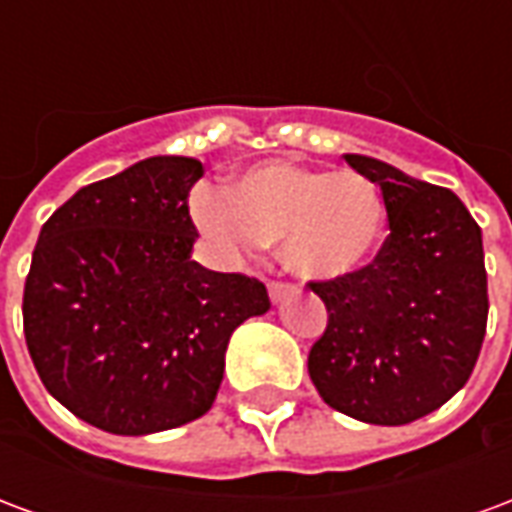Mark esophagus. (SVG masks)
<instances>
[{"mask_svg":"<svg viewBox=\"0 0 512 512\" xmlns=\"http://www.w3.org/2000/svg\"><path fill=\"white\" fill-rule=\"evenodd\" d=\"M290 293H293V288L285 285V282H268V296H271L274 304H279V301L285 299V296H290Z\"/></svg>","mask_w":512,"mask_h":512,"instance_id":"1","label":"esophagus"}]
</instances>
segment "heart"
I'll list each match as a JSON object with an SVG mask.
<instances>
[{
	"label": "heart",
	"mask_w": 512,
	"mask_h": 512,
	"mask_svg": "<svg viewBox=\"0 0 512 512\" xmlns=\"http://www.w3.org/2000/svg\"><path fill=\"white\" fill-rule=\"evenodd\" d=\"M191 216L227 260L279 244L282 266L310 282L354 277L386 233L384 194L367 175L296 161H263L235 175L227 194H194Z\"/></svg>",
	"instance_id": "obj_1"
}]
</instances>
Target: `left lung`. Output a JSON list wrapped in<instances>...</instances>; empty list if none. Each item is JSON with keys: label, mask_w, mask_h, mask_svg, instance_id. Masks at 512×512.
<instances>
[{"label": "left lung", "mask_w": 512, "mask_h": 512, "mask_svg": "<svg viewBox=\"0 0 512 512\" xmlns=\"http://www.w3.org/2000/svg\"><path fill=\"white\" fill-rule=\"evenodd\" d=\"M376 183L389 238L354 277L310 282L329 326L310 351V378L337 411L406 425L469 381L488 321L483 233L450 189L386 161L345 153Z\"/></svg>", "instance_id": "8db88e82"}]
</instances>
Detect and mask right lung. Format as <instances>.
Listing matches in <instances>:
<instances>
[{
	"mask_svg": "<svg viewBox=\"0 0 512 512\" xmlns=\"http://www.w3.org/2000/svg\"><path fill=\"white\" fill-rule=\"evenodd\" d=\"M202 164L153 156L73 194L40 230L24 337L62 406L117 436L202 417L233 332L271 307L266 285L191 260Z\"/></svg>",
	"mask_w": 512,
	"mask_h": 512,
	"instance_id": "add662e5",
	"label": "right lung"
}]
</instances>
